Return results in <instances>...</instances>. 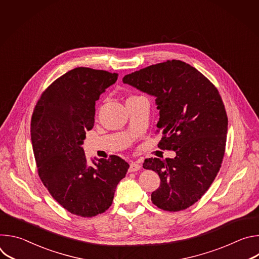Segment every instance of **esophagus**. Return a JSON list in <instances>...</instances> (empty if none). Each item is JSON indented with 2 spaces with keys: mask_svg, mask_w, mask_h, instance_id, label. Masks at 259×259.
Returning <instances> with one entry per match:
<instances>
[{
  "mask_svg": "<svg viewBox=\"0 0 259 259\" xmlns=\"http://www.w3.org/2000/svg\"><path fill=\"white\" fill-rule=\"evenodd\" d=\"M140 165L138 164V163H136V162H132V163H130V167H129V172H136V171H138L139 169H140Z\"/></svg>",
  "mask_w": 259,
  "mask_h": 259,
  "instance_id": "esophagus-1",
  "label": "esophagus"
}]
</instances>
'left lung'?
Here are the masks:
<instances>
[{
    "label": "left lung",
    "instance_id": "8db88e82",
    "mask_svg": "<svg viewBox=\"0 0 259 259\" xmlns=\"http://www.w3.org/2000/svg\"><path fill=\"white\" fill-rule=\"evenodd\" d=\"M156 97L158 146L176 153L174 159H145L143 168L157 172L161 184L153 203L166 211L187 209L207 192L223 162L228 117L218 90L192 65L180 60L147 66L123 78Z\"/></svg>",
    "mask_w": 259,
    "mask_h": 259
}]
</instances>
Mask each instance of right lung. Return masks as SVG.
Wrapping results in <instances>:
<instances>
[{"mask_svg":"<svg viewBox=\"0 0 259 259\" xmlns=\"http://www.w3.org/2000/svg\"><path fill=\"white\" fill-rule=\"evenodd\" d=\"M118 73L73 68L54 81L36 103L30 136L39 176L51 196L82 217L103 213L129 164L118 156L89 163L83 143L94 126L95 102Z\"/></svg>","mask_w":259,"mask_h":259,"instance_id":"1","label":"right lung"}]
</instances>
